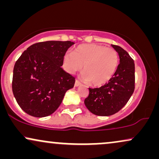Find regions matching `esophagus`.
<instances>
[{
	"mask_svg": "<svg viewBox=\"0 0 159 159\" xmlns=\"http://www.w3.org/2000/svg\"><path fill=\"white\" fill-rule=\"evenodd\" d=\"M80 84H81V83H80V81H78V80L76 79V80H75V87H78V86H79Z\"/></svg>",
	"mask_w": 159,
	"mask_h": 159,
	"instance_id": "34e87169",
	"label": "esophagus"
}]
</instances>
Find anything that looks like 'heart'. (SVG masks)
Wrapping results in <instances>:
<instances>
[{
	"mask_svg": "<svg viewBox=\"0 0 159 159\" xmlns=\"http://www.w3.org/2000/svg\"><path fill=\"white\" fill-rule=\"evenodd\" d=\"M119 63V56L114 48L98 44L78 45L73 53H66L63 57L66 70L73 74L83 67L82 78L94 86H101L113 77Z\"/></svg>",
	"mask_w": 159,
	"mask_h": 159,
	"instance_id": "1",
	"label": "heart"
}]
</instances>
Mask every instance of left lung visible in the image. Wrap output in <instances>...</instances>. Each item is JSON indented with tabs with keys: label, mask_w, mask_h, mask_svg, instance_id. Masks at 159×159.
Segmentation results:
<instances>
[{
	"label": "left lung",
	"mask_w": 159,
	"mask_h": 159,
	"mask_svg": "<svg viewBox=\"0 0 159 159\" xmlns=\"http://www.w3.org/2000/svg\"><path fill=\"white\" fill-rule=\"evenodd\" d=\"M112 47L120 57V64L108 83L98 88H89L84 99L87 108L97 116H111L121 110L134 90V63L126 51L118 45Z\"/></svg>",
	"instance_id": "obj_1"
}]
</instances>
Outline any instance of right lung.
<instances>
[{"label": "right lung", "mask_w": 159, "mask_h": 159, "mask_svg": "<svg viewBox=\"0 0 159 159\" xmlns=\"http://www.w3.org/2000/svg\"><path fill=\"white\" fill-rule=\"evenodd\" d=\"M71 41H45L30 45L14 66L12 89L16 102L30 116L44 117L60 106L75 78L61 66Z\"/></svg>", "instance_id": "add662e5"}]
</instances>
